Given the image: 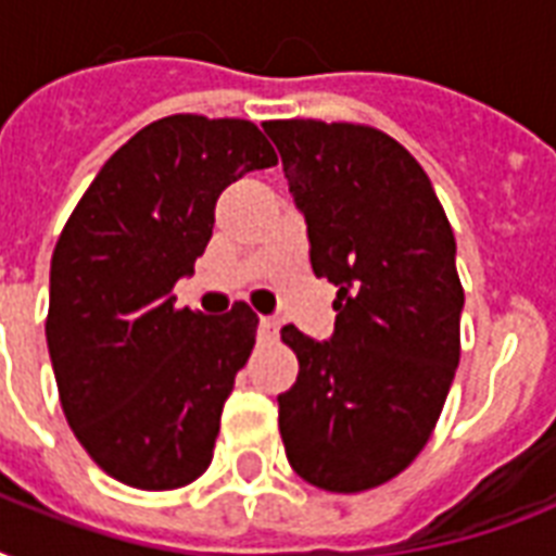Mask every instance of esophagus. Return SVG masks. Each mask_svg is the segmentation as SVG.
Listing matches in <instances>:
<instances>
[{"label": "esophagus", "mask_w": 556, "mask_h": 556, "mask_svg": "<svg viewBox=\"0 0 556 556\" xmlns=\"http://www.w3.org/2000/svg\"><path fill=\"white\" fill-rule=\"evenodd\" d=\"M277 334H279L277 317H262V320H260V338L262 340H277Z\"/></svg>", "instance_id": "obj_1"}]
</instances>
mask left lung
Wrapping results in <instances>:
<instances>
[{"instance_id":"8db88e82","label":"left lung","mask_w":556,"mask_h":556,"mask_svg":"<svg viewBox=\"0 0 556 556\" xmlns=\"http://www.w3.org/2000/svg\"><path fill=\"white\" fill-rule=\"evenodd\" d=\"M303 210L312 268L338 286L329 343L282 329L300 361L277 397L296 476L331 493L395 479L430 441L462 355L456 239L409 152L364 124L268 121Z\"/></svg>"}]
</instances>
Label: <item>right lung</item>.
Instances as JSON below:
<instances>
[{"instance_id":"add662e5","label":"right lung","mask_w":556,"mask_h":556,"mask_svg":"<svg viewBox=\"0 0 556 556\" xmlns=\"http://www.w3.org/2000/svg\"><path fill=\"white\" fill-rule=\"evenodd\" d=\"M277 164L242 117L169 115L103 164L51 256L46 340L65 421L138 491H176L213 462L218 418L260 317L176 308L227 185Z\"/></svg>"}]
</instances>
